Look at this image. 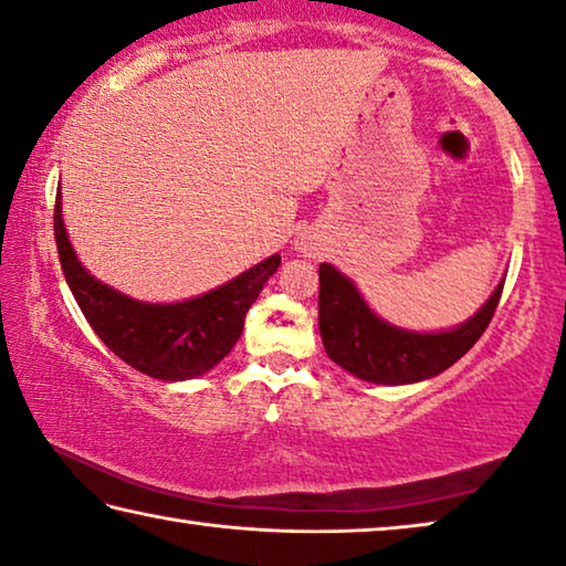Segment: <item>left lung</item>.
<instances>
[{"label":"left lung","instance_id":"8db88e82","mask_svg":"<svg viewBox=\"0 0 566 566\" xmlns=\"http://www.w3.org/2000/svg\"><path fill=\"white\" fill-rule=\"evenodd\" d=\"M504 284L465 325L438 335H416L385 325L367 310L355 284L335 266L319 264V335L332 363L378 385L418 382L443 373L486 332Z\"/></svg>","mask_w":566,"mask_h":566}]
</instances>
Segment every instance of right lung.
Returning <instances> with one entry per match:
<instances>
[{
	"label": "right lung",
	"mask_w": 566,
	"mask_h": 566,
	"mask_svg": "<svg viewBox=\"0 0 566 566\" xmlns=\"http://www.w3.org/2000/svg\"><path fill=\"white\" fill-rule=\"evenodd\" d=\"M52 223L62 272L90 327L123 363L158 380H188L221 363L237 345L249 307L282 262L280 254L269 256L203 297L146 304L128 300L85 272L67 241L60 193Z\"/></svg>",
	"instance_id": "obj_1"
}]
</instances>
